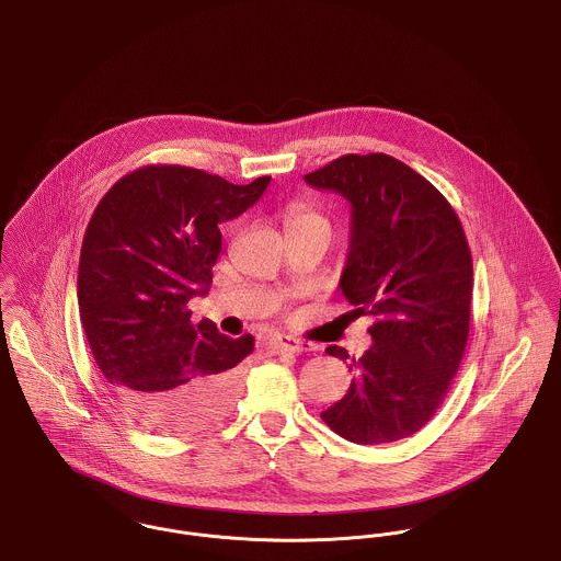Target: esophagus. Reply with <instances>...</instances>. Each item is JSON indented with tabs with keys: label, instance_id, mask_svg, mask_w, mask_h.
Here are the masks:
<instances>
[{
	"label": "esophagus",
	"instance_id": "1",
	"mask_svg": "<svg viewBox=\"0 0 561 561\" xmlns=\"http://www.w3.org/2000/svg\"><path fill=\"white\" fill-rule=\"evenodd\" d=\"M274 352L276 354H306V352H312L314 347H312V343H306V341H298V339H278V341H274Z\"/></svg>",
	"mask_w": 561,
	"mask_h": 561
}]
</instances>
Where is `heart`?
<instances>
[{
  "instance_id": "1",
  "label": "heart",
  "mask_w": 561,
  "mask_h": 561,
  "mask_svg": "<svg viewBox=\"0 0 561 561\" xmlns=\"http://www.w3.org/2000/svg\"><path fill=\"white\" fill-rule=\"evenodd\" d=\"M306 220H323L319 214H314L310 207L306 205H294L289 209V216H287V225H294V222H306Z\"/></svg>"
}]
</instances>
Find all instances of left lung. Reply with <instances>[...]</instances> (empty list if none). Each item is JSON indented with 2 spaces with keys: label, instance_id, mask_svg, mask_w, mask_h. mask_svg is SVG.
Here are the masks:
<instances>
[{
  "label": "left lung",
  "instance_id": "1",
  "mask_svg": "<svg viewBox=\"0 0 561 561\" xmlns=\"http://www.w3.org/2000/svg\"><path fill=\"white\" fill-rule=\"evenodd\" d=\"M305 180L352 204L339 287L375 319L364 356L325 350L347 362L354 379L321 417L362 446L405 439L444 403L467 345L473 267L459 216L428 180L388 153H347Z\"/></svg>",
  "mask_w": 561,
  "mask_h": 561
}]
</instances>
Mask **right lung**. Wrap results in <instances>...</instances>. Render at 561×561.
Returning a JSON list of instances; mask_svg holds the SVG:
<instances>
[{"label":"right lung","mask_w":561,"mask_h":561,"mask_svg":"<svg viewBox=\"0 0 561 561\" xmlns=\"http://www.w3.org/2000/svg\"><path fill=\"white\" fill-rule=\"evenodd\" d=\"M247 186L180 164L141 167L94 209L79 259V317L122 408L164 435L222 422L240 394V362L255 339H229L186 308L207 294L222 249L218 225L259 202Z\"/></svg>","instance_id":"add662e5"}]
</instances>
